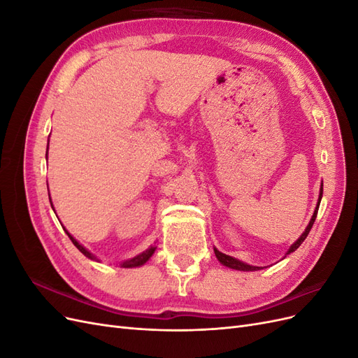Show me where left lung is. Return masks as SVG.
<instances>
[{
    "label": "left lung",
    "instance_id": "left-lung-1",
    "mask_svg": "<svg viewBox=\"0 0 358 358\" xmlns=\"http://www.w3.org/2000/svg\"><path fill=\"white\" fill-rule=\"evenodd\" d=\"M321 199H322V187H321V189H320V197H318V204H317V208H315V212H313L312 218H310V221H309V224H308V227H306V230L303 231V234L299 237V239H297L294 243L291 245V248L288 249L287 255H288V254H291V252H294L296 249L303 243V241H305L306 237H308V234H309V231H310V229H312L313 222H315V218H317V213H318V208H320ZM213 251H215L216 258L220 259V263H221V264H224V266H227V267H230V268H234V270H243V272H254V270H259V268H262V267H257V266H249V264H246V263H243V262H239V259H236V258H233V257H230V255H225V254L220 252L218 249H216V248H213Z\"/></svg>",
    "mask_w": 358,
    "mask_h": 358
}]
</instances>
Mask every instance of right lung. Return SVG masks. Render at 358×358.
Returning a JSON list of instances; mask_svg holds the SVG:
<instances>
[{"label": "right lung", "instance_id": "add662e5", "mask_svg": "<svg viewBox=\"0 0 358 358\" xmlns=\"http://www.w3.org/2000/svg\"><path fill=\"white\" fill-rule=\"evenodd\" d=\"M48 149H49V143H48ZM52 204V203H50ZM55 210V209H53ZM66 233H67V236L70 237V241L73 242V245L79 249V251L85 255V257H88V258H91V259H95V257L88 251V249L86 248H83L78 241L74 239V237L66 230ZM155 246H150L149 249H146V251H143L142 254H138L137 257H134V258H131V259H127V262H124V263H121V267H125V268H129V267H138V266H143L148 259L154 255V252H155Z\"/></svg>", "mask_w": 358, "mask_h": 358}]
</instances>
